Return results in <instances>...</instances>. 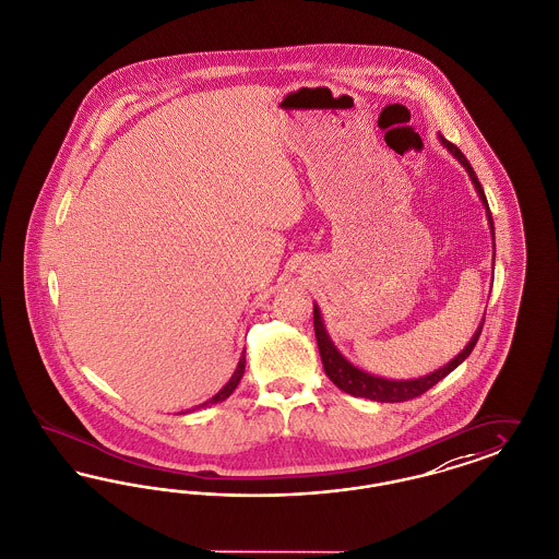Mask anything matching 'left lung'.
I'll list each match as a JSON object with an SVG mask.
<instances>
[{"label": "left lung", "mask_w": 559, "mask_h": 559, "mask_svg": "<svg viewBox=\"0 0 559 559\" xmlns=\"http://www.w3.org/2000/svg\"><path fill=\"white\" fill-rule=\"evenodd\" d=\"M440 138V144L447 147L460 163L463 165V169L467 170L476 192L483 200V206L486 209V217L490 223V231H492V248H495V225H492V217H490V209H488V202H486L485 190L476 177V173L472 169V165L467 163V158L463 156L462 150L457 146H453L449 140H444L442 135ZM492 263H495V252H492ZM313 323H316V338L317 346H319V355H321V364L323 369L328 373V378L338 386V389L353 394V396H361V399H369V401H378V403H403V401H412L415 396L424 394L426 390L432 389L435 384H438L442 378H447L457 365H462L469 353L474 350L476 342L480 338V332H483V323L485 319L480 321L478 330L474 332L472 341L465 344L462 353L451 359L444 367H440L437 371L424 376V378H415V380H386V378H380V376H371L364 369L355 367L350 361H346L342 357L341 350L334 346V342L330 338V334L325 332V325H323V319H321V311L319 307L313 305Z\"/></svg>", "instance_id": "left-lung-1"}]
</instances>
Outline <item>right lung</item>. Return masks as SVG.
I'll list each match as a JSON object with an SVG mask.
<instances>
[{
  "mask_svg": "<svg viewBox=\"0 0 559 559\" xmlns=\"http://www.w3.org/2000/svg\"><path fill=\"white\" fill-rule=\"evenodd\" d=\"M243 365H246V350L242 353V357H240V361H238V367H236V371L231 373V378L227 380V384L223 386V389L218 390L217 394L213 396V399H209L206 403H202L200 407H209V405H215V403H221V401H225L234 390L238 389V384H240V380H242L243 376Z\"/></svg>",
  "mask_w": 559,
  "mask_h": 559,
  "instance_id": "add662e5",
  "label": "right lung"
}]
</instances>
